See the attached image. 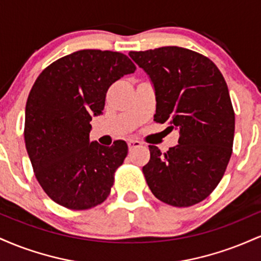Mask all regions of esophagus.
Masks as SVG:
<instances>
[{
    "mask_svg": "<svg viewBox=\"0 0 261 261\" xmlns=\"http://www.w3.org/2000/svg\"><path fill=\"white\" fill-rule=\"evenodd\" d=\"M127 146H128V149H130V151H133L134 148L141 147V146H142V142H140V141H137V140H128Z\"/></svg>",
    "mask_w": 261,
    "mask_h": 261,
    "instance_id": "34e87169",
    "label": "esophagus"
}]
</instances>
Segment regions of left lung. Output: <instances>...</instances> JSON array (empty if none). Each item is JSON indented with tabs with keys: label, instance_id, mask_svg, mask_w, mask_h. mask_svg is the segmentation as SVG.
Here are the masks:
<instances>
[{
	"label": "left lung",
	"instance_id": "1",
	"mask_svg": "<svg viewBox=\"0 0 261 261\" xmlns=\"http://www.w3.org/2000/svg\"><path fill=\"white\" fill-rule=\"evenodd\" d=\"M155 91L154 121L179 130L175 147L149 146L142 168L161 201L188 207L207 197L226 172L234 139V110L222 73L208 58L179 46L130 51Z\"/></svg>",
	"mask_w": 261,
	"mask_h": 261
}]
</instances>
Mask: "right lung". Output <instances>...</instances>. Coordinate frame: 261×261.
Here are the masks:
<instances>
[{
    "mask_svg": "<svg viewBox=\"0 0 261 261\" xmlns=\"http://www.w3.org/2000/svg\"><path fill=\"white\" fill-rule=\"evenodd\" d=\"M135 70L121 53L80 50L47 66L33 85L25 106V148L39 184L59 205L88 210L110 194L127 145L91 142V121L103 113L109 87Z\"/></svg>",
    "mask_w": 261,
    "mask_h": 261,
    "instance_id": "right-lung-1",
    "label": "right lung"
}]
</instances>
